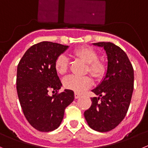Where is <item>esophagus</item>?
<instances>
[{"mask_svg":"<svg viewBox=\"0 0 148 148\" xmlns=\"http://www.w3.org/2000/svg\"><path fill=\"white\" fill-rule=\"evenodd\" d=\"M80 94H78V93H74V98L75 99H78V98H79L80 97Z\"/></svg>","mask_w":148,"mask_h":148,"instance_id":"esophagus-1","label":"esophagus"}]
</instances>
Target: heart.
<instances>
[{"label":"heart","mask_w":148,"mask_h":148,"mask_svg":"<svg viewBox=\"0 0 148 148\" xmlns=\"http://www.w3.org/2000/svg\"><path fill=\"white\" fill-rule=\"evenodd\" d=\"M74 54L88 64V71L95 77L102 76L106 71V66L101 61L98 60V56L94 49L90 47L78 48L74 51ZM69 66V59L65 54H60L54 63L56 71L59 74H64L67 71ZM62 84L65 88L69 89L76 93H82L91 86L92 80L87 76L74 75L71 74L62 79Z\"/></svg>","instance_id":"obj_1"}]
</instances>
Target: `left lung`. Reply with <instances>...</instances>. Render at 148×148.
<instances>
[{
  "instance_id": "8db88e82",
  "label": "left lung",
  "mask_w": 148,
  "mask_h": 148,
  "mask_svg": "<svg viewBox=\"0 0 148 148\" xmlns=\"http://www.w3.org/2000/svg\"><path fill=\"white\" fill-rule=\"evenodd\" d=\"M93 45L106 51L107 71L102 82L92 90L99 97L90 98L91 106L84 116L90 128L108 132L115 128L127 114L134 90V69L126 53L119 46L110 42Z\"/></svg>"
}]
</instances>
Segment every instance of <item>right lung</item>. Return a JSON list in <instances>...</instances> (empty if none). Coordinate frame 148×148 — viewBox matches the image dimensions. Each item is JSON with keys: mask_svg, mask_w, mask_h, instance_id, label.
<instances>
[{"mask_svg": "<svg viewBox=\"0 0 148 148\" xmlns=\"http://www.w3.org/2000/svg\"><path fill=\"white\" fill-rule=\"evenodd\" d=\"M69 46L43 41L29 48L20 60L17 69V92L21 108L29 124L42 132L60 126L65 109L74 101V91L65 89L49 96L62 86L54 63Z\"/></svg>", "mask_w": 148, "mask_h": 148, "instance_id": "obj_1", "label": "right lung"}]
</instances>
